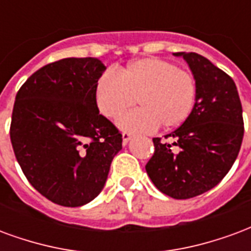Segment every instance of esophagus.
<instances>
[{
	"instance_id": "obj_1",
	"label": "esophagus",
	"mask_w": 251,
	"mask_h": 251,
	"mask_svg": "<svg viewBox=\"0 0 251 251\" xmlns=\"http://www.w3.org/2000/svg\"><path fill=\"white\" fill-rule=\"evenodd\" d=\"M131 138H132V135L129 132H123V144L124 146H127L128 142L131 140Z\"/></svg>"
}]
</instances>
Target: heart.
Listing matches in <instances>:
<instances>
[{
	"label": "heart",
	"mask_w": 251,
	"mask_h": 251,
	"mask_svg": "<svg viewBox=\"0 0 251 251\" xmlns=\"http://www.w3.org/2000/svg\"><path fill=\"white\" fill-rule=\"evenodd\" d=\"M195 96L193 75L160 58H140L116 73L107 71L95 85L96 105L105 118H119L136 99L140 108L119 120V127L132 132L179 127L193 111Z\"/></svg>",
	"instance_id": "b5f03b06"
}]
</instances>
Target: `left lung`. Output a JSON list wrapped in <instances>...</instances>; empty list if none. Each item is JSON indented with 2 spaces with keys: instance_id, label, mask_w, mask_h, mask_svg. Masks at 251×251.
<instances>
[{
  "instance_id": "8db88e82",
  "label": "left lung",
  "mask_w": 251,
  "mask_h": 251,
  "mask_svg": "<svg viewBox=\"0 0 251 251\" xmlns=\"http://www.w3.org/2000/svg\"><path fill=\"white\" fill-rule=\"evenodd\" d=\"M193 72L195 104L182 126L160 142L153 138L146 171L159 191L188 199L215 187L238 156L243 139L242 105L233 78L198 53H174Z\"/></svg>"
}]
</instances>
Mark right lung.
<instances>
[{
	"instance_id": "right-lung-1",
	"label": "right lung",
	"mask_w": 251,
	"mask_h": 251,
	"mask_svg": "<svg viewBox=\"0 0 251 251\" xmlns=\"http://www.w3.org/2000/svg\"><path fill=\"white\" fill-rule=\"evenodd\" d=\"M105 71L99 58H63L24 83L13 107L10 140L29 183L65 207L101 193L122 133L99 113L95 85Z\"/></svg>"
}]
</instances>
